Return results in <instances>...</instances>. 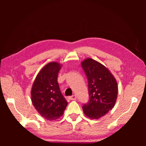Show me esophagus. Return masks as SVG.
I'll return each mask as SVG.
<instances>
[{
  "instance_id": "esophagus-1",
  "label": "esophagus",
  "mask_w": 146,
  "mask_h": 146,
  "mask_svg": "<svg viewBox=\"0 0 146 146\" xmlns=\"http://www.w3.org/2000/svg\"><path fill=\"white\" fill-rule=\"evenodd\" d=\"M69 98H70V100H75L76 99V96L75 95H73L72 96H71V97H69Z\"/></svg>"
}]
</instances>
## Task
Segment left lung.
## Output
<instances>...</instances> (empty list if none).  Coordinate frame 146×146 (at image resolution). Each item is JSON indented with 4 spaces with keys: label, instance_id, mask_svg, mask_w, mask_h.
Wrapping results in <instances>:
<instances>
[{
    "label": "left lung",
    "instance_id": "left-lung-1",
    "mask_svg": "<svg viewBox=\"0 0 146 146\" xmlns=\"http://www.w3.org/2000/svg\"><path fill=\"white\" fill-rule=\"evenodd\" d=\"M81 66L88 80L90 100L82 106L83 111L91 119H98L114 108L118 95L117 82L108 69L91 58Z\"/></svg>",
    "mask_w": 146,
    "mask_h": 146
}]
</instances>
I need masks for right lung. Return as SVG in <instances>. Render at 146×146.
<instances>
[{
	"instance_id": "1",
	"label": "right lung",
	"mask_w": 146,
	"mask_h": 146,
	"mask_svg": "<svg viewBox=\"0 0 146 146\" xmlns=\"http://www.w3.org/2000/svg\"><path fill=\"white\" fill-rule=\"evenodd\" d=\"M62 64L51 62L44 66L32 86L31 101L42 117L55 120L62 117L68 102L62 95L57 82Z\"/></svg>"
}]
</instances>
